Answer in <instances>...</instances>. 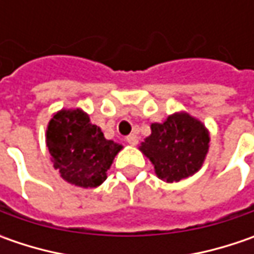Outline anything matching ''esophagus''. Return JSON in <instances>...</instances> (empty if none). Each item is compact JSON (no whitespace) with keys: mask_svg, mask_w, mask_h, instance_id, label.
Segmentation results:
<instances>
[{"mask_svg":"<svg viewBox=\"0 0 254 254\" xmlns=\"http://www.w3.org/2000/svg\"><path fill=\"white\" fill-rule=\"evenodd\" d=\"M126 141L128 142L130 145H135V144L138 142V137H137L135 134H130V135L126 137Z\"/></svg>","mask_w":254,"mask_h":254,"instance_id":"obj_1","label":"esophagus"}]
</instances>
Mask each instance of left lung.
Masks as SVG:
<instances>
[{
    "label": "left lung",
    "instance_id": "8db88e82",
    "mask_svg": "<svg viewBox=\"0 0 254 254\" xmlns=\"http://www.w3.org/2000/svg\"><path fill=\"white\" fill-rule=\"evenodd\" d=\"M209 131L188 113H174L164 123H152L151 134L140 151L150 158L165 182H178L200 170L209 150Z\"/></svg>",
    "mask_w": 254,
    "mask_h": 254
}]
</instances>
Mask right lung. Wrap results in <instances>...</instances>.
<instances>
[{
    "label": "right lung",
    "instance_id": "add662e5",
    "mask_svg": "<svg viewBox=\"0 0 254 254\" xmlns=\"http://www.w3.org/2000/svg\"><path fill=\"white\" fill-rule=\"evenodd\" d=\"M46 145L52 162L66 182L96 188L107 178V170L123 145L106 140L100 127L80 109L55 113L46 128Z\"/></svg>",
    "mask_w": 254,
    "mask_h": 254
}]
</instances>
